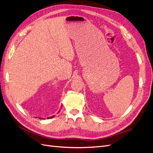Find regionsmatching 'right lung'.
<instances>
[{
	"mask_svg": "<svg viewBox=\"0 0 153 153\" xmlns=\"http://www.w3.org/2000/svg\"><path fill=\"white\" fill-rule=\"evenodd\" d=\"M53 117H55V115H53V116H51V117H48V119H51V118H53ZM39 119H42V118H39Z\"/></svg>",
	"mask_w": 153,
	"mask_h": 153,
	"instance_id": "add662e5",
	"label": "right lung"
}]
</instances>
